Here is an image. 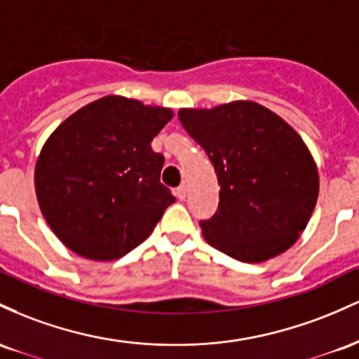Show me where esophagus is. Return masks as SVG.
<instances>
[{"instance_id":"esophagus-1","label":"esophagus","mask_w":359,"mask_h":359,"mask_svg":"<svg viewBox=\"0 0 359 359\" xmlns=\"http://www.w3.org/2000/svg\"><path fill=\"white\" fill-rule=\"evenodd\" d=\"M187 193H188L187 184H181V187L176 188V196H178L180 200H184V198H187Z\"/></svg>"}]
</instances>
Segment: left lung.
I'll list each match as a JSON object with an SVG mask.
<instances>
[{"instance_id": "left-lung-1", "label": "left lung", "mask_w": 359, "mask_h": 359, "mask_svg": "<svg viewBox=\"0 0 359 359\" xmlns=\"http://www.w3.org/2000/svg\"><path fill=\"white\" fill-rule=\"evenodd\" d=\"M178 118L220 184L219 208L200 220L207 243L243 263L292 248L319 196V172L302 137L255 102L183 108Z\"/></svg>"}]
</instances>
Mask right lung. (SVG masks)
<instances>
[{
    "label": "right lung",
    "mask_w": 359,
    "mask_h": 359,
    "mask_svg": "<svg viewBox=\"0 0 359 359\" xmlns=\"http://www.w3.org/2000/svg\"><path fill=\"white\" fill-rule=\"evenodd\" d=\"M172 111L104 96L64 120L35 166L42 215L76 255L126 256L146 241L176 198L161 183L164 156L151 147Z\"/></svg>",
    "instance_id": "1"
}]
</instances>
